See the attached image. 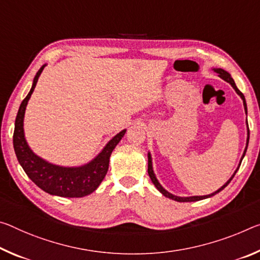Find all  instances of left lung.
Returning a JSON list of instances; mask_svg holds the SVG:
<instances>
[{
  "label": "left lung",
  "mask_w": 260,
  "mask_h": 260,
  "mask_svg": "<svg viewBox=\"0 0 260 260\" xmlns=\"http://www.w3.org/2000/svg\"><path fill=\"white\" fill-rule=\"evenodd\" d=\"M212 71L215 72V73L217 74V75H219V77H221L222 80H224L225 82H228V83L233 86L235 91H236V93L238 94V96H240V97L242 98V101H243V106H244V111H245L246 115H248V108H246V102H245V97H244V94H243V93L240 91V90L237 89V86H236V84H235V81L233 80L232 75H230V74H229L228 72L224 71V69H222V68H212ZM246 134H248V138H246V146H245V149H244V151H243V155H242L241 160H240V164H238L237 169H236V170H235V172L233 174V176L230 177V178H229L228 180H226V183H224V185H222V186H221L219 189H216L215 192L211 193V194H207V196H193V197H179V196H175V194H172V193L168 192L167 189L164 188V187L162 186V185H160V183L158 182V179L156 178V175H155V172H154V168H152V158H151V154H150V151H149V152H148V174H149V177H150V179H151L152 184L155 185V187L157 188L158 191H159L160 193H162V194H163L164 197H167V198H169V199H172V200H175V201H178V203H191V201H199V200L207 199V198H211V197H213V196H215L216 193L221 192L222 189H223V188L226 186V185H228L230 182H232V179L234 178V176L236 175L237 170H238V169H240V166H241V163H242V159L244 158L245 152H246V149H248L249 138H250V131H249V126H248V119H246Z\"/></svg>",
  "instance_id": "left-lung-1"
}]
</instances>
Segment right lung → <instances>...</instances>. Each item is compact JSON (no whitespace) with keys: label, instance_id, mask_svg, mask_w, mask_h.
Returning <instances> with one entry per match:
<instances>
[{"label":"right lung","instance_id":"add662e5","mask_svg":"<svg viewBox=\"0 0 260 260\" xmlns=\"http://www.w3.org/2000/svg\"><path fill=\"white\" fill-rule=\"evenodd\" d=\"M45 67H46V63L43 64V67L36 74L30 92L24 98L19 106L17 117H16L14 132L16 156L28 178L48 194L63 198H82L89 196L90 193L96 191L108 174L110 156L115 146L125 135L126 129H122L117 135H114L90 162L83 166H57L35 154L25 139L24 115H25L27 103L30 101L32 92L35 91L37 82Z\"/></svg>","mask_w":260,"mask_h":260}]
</instances>
